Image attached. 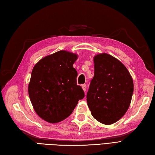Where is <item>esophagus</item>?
<instances>
[{
    "label": "esophagus",
    "instance_id": "1",
    "mask_svg": "<svg viewBox=\"0 0 155 155\" xmlns=\"http://www.w3.org/2000/svg\"><path fill=\"white\" fill-rule=\"evenodd\" d=\"M82 88H83V91L84 92L86 91V89H87V85L85 84H82Z\"/></svg>",
    "mask_w": 155,
    "mask_h": 155
}]
</instances>
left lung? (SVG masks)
<instances>
[{
	"mask_svg": "<svg viewBox=\"0 0 155 155\" xmlns=\"http://www.w3.org/2000/svg\"><path fill=\"white\" fill-rule=\"evenodd\" d=\"M93 61L95 72L87 94V105L95 120L110 125L128 111L134 83L128 69L114 56L99 54Z\"/></svg>",
	"mask_w": 155,
	"mask_h": 155,
	"instance_id": "obj_1",
	"label": "left lung"
}]
</instances>
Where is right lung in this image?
<instances>
[{
    "instance_id": "add662e5",
    "label": "right lung",
    "mask_w": 155,
    "mask_h": 155,
    "mask_svg": "<svg viewBox=\"0 0 155 155\" xmlns=\"http://www.w3.org/2000/svg\"><path fill=\"white\" fill-rule=\"evenodd\" d=\"M77 58V54L60 50L41 58L32 70L28 85L30 101L36 114L48 122L66 119L84 98L73 68Z\"/></svg>"
}]
</instances>
